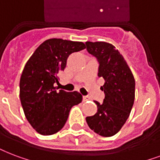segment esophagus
<instances>
[{
    "mask_svg": "<svg viewBox=\"0 0 160 160\" xmlns=\"http://www.w3.org/2000/svg\"><path fill=\"white\" fill-rule=\"evenodd\" d=\"M90 100V97L87 96H83V102H87V101H89Z\"/></svg>",
    "mask_w": 160,
    "mask_h": 160,
    "instance_id": "obj_1",
    "label": "esophagus"
}]
</instances>
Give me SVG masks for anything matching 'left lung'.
I'll return each instance as SVG.
<instances>
[{
	"mask_svg": "<svg viewBox=\"0 0 160 160\" xmlns=\"http://www.w3.org/2000/svg\"><path fill=\"white\" fill-rule=\"evenodd\" d=\"M86 49L99 63L98 76L105 80L101 87L105 99L97 105V112L87 117L89 128L102 137L120 131L128 118L135 98V80L122 55L111 43L86 42Z\"/></svg>",
	"mask_w": 160,
	"mask_h": 160,
	"instance_id": "left-lung-1",
	"label": "left lung"
}]
</instances>
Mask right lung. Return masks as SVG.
<instances>
[{
  "mask_svg": "<svg viewBox=\"0 0 160 160\" xmlns=\"http://www.w3.org/2000/svg\"><path fill=\"white\" fill-rule=\"evenodd\" d=\"M82 42L50 38L30 57L20 79V100L31 126L39 134L52 135L63 128L73 106L82 102L77 91H56L58 75L72 53L85 48Z\"/></svg>",
  "mask_w": 160,
  "mask_h": 160,
  "instance_id": "add662e5",
  "label": "right lung"
}]
</instances>
